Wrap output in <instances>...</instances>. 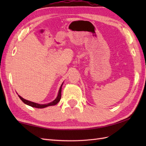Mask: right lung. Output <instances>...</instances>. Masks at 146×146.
Wrapping results in <instances>:
<instances>
[{"label":"right lung","mask_w":146,"mask_h":146,"mask_svg":"<svg viewBox=\"0 0 146 146\" xmlns=\"http://www.w3.org/2000/svg\"><path fill=\"white\" fill-rule=\"evenodd\" d=\"M63 83H62V85L60 86V90H59L58 95L57 96L56 98L54 101H52V102H50V103H49V104H43V105L42 104H36V103H35V102H30V101H28L27 100H25V99L22 98L21 96H19V95H18V96H19V97L20 98L21 100L23 101L24 104L28 105H29V106L32 107H35V108H45V107H49V106H51V105H55L56 104H57L59 102H60V99H61V88H62V85H63Z\"/></svg>","instance_id":"add662e5"}]
</instances>
